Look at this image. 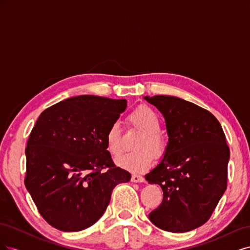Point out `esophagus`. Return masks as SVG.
<instances>
[{"mask_svg":"<svg viewBox=\"0 0 250 250\" xmlns=\"http://www.w3.org/2000/svg\"><path fill=\"white\" fill-rule=\"evenodd\" d=\"M144 180H145L144 179V177L141 175H138V174H133V175L131 176L132 183H143Z\"/></svg>","mask_w":250,"mask_h":250,"instance_id":"obj_1","label":"esophagus"}]
</instances>
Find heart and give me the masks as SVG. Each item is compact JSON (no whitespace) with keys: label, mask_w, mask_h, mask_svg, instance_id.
Instances as JSON below:
<instances>
[{"label":"heart","mask_w":250,"mask_h":250,"mask_svg":"<svg viewBox=\"0 0 250 250\" xmlns=\"http://www.w3.org/2000/svg\"><path fill=\"white\" fill-rule=\"evenodd\" d=\"M127 123L132 128L142 131L135 144L140 148L117 160L119 167L128 171L142 172L149 169L153 163L154 155H161L166 148V140L161 132V120L156 112L148 106H140L127 117ZM105 142L109 153L118 157L123 153L122 130L118 123H112L105 134Z\"/></svg>","instance_id":"b5f03b06"}]
</instances>
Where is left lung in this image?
Listing matches in <instances>:
<instances>
[{"mask_svg":"<svg viewBox=\"0 0 250 250\" xmlns=\"http://www.w3.org/2000/svg\"><path fill=\"white\" fill-rule=\"evenodd\" d=\"M166 121L169 143L163 161L145 176L164 192L150 221L170 232L203 225L228 187L229 148L213 113L171 96L145 97Z\"/></svg>","mask_w":250,"mask_h":250,"instance_id":"left-lung-1","label":"left lung"}]
</instances>
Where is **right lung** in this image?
<instances>
[{
  "label": "right lung",
  "mask_w": 250,
  "mask_h": 250,
  "mask_svg": "<svg viewBox=\"0 0 250 250\" xmlns=\"http://www.w3.org/2000/svg\"><path fill=\"white\" fill-rule=\"evenodd\" d=\"M127 106L83 95L44 109L26 147L25 186L42 217L62 231H80L104 214L113 188L130 180L115 165L105 134Z\"/></svg>",
  "instance_id": "1"
}]
</instances>
